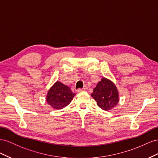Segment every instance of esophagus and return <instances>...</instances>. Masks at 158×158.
<instances>
[{
    "label": "esophagus",
    "instance_id": "obj_1",
    "mask_svg": "<svg viewBox=\"0 0 158 158\" xmlns=\"http://www.w3.org/2000/svg\"><path fill=\"white\" fill-rule=\"evenodd\" d=\"M87 89V87L85 86L82 89H78L77 90V92H81V91H86V90Z\"/></svg>",
    "mask_w": 158,
    "mask_h": 158
}]
</instances>
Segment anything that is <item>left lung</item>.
<instances>
[{
	"mask_svg": "<svg viewBox=\"0 0 158 158\" xmlns=\"http://www.w3.org/2000/svg\"><path fill=\"white\" fill-rule=\"evenodd\" d=\"M91 96L97 105L104 110L111 109L118 102V93L116 86L105 78H102L94 88Z\"/></svg>",
	"mask_w": 158,
	"mask_h": 158,
	"instance_id": "8db88e82",
	"label": "left lung"
}]
</instances>
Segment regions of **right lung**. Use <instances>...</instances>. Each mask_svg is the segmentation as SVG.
I'll return each instance as SVG.
<instances>
[{
  "mask_svg": "<svg viewBox=\"0 0 158 158\" xmlns=\"http://www.w3.org/2000/svg\"><path fill=\"white\" fill-rule=\"evenodd\" d=\"M75 94L67 85L56 82L48 91L46 101L54 109H62L69 104Z\"/></svg>",
  "mask_w": 158,
  "mask_h": 158,
  "instance_id": "1",
  "label": "right lung"
}]
</instances>
